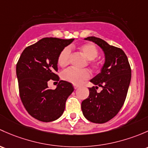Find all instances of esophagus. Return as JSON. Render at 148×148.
<instances>
[{
    "label": "esophagus",
    "mask_w": 148,
    "mask_h": 148,
    "mask_svg": "<svg viewBox=\"0 0 148 148\" xmlns=\"http://www.w3.org/2000/svg\"><path fill=\"white\" fill-rule=\"evenodd\" d=\"M73 87H74V88H75V89H77V88H78V87H79V85H75V84H73Z\"/></svg>",
    "instance_id": "obj_1"
}]
</instances>
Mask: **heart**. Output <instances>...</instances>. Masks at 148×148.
Instances as JSON below:
<instances>
[{
	"instance_id": "1",
	"label": "heart",
	"mask_w": 148,
	"mask_h": 148,
	"mask_svg": "<svg viewBox=\"0 0 148 148\" xmlns=\"http://www.w3.org/2000/svg\"><path fill=\"white\" fill-rule=\"evenodd\" d=\"M80 52L83 56L89 60L88 63L93 68H99L100 63L96 60L98 55V50L95 45L92 43H85L79 47ZM71 57V50L68 47L63 48L58 58V63L60 66L63 67L68 65ZM90 77V72L88 69L77 70L73 68H69L62 73V78L73 84H80L83 80H88Z\"/></svg>"
}]
</instances>
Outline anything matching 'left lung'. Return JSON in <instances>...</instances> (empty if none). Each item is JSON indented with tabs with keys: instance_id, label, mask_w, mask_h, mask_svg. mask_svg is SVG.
<instances>
[{
	"instance_id": "8db88e82",
	"label": "left lung",
	"mask_w": 148,
	"mask_h": 148,
	"mask_svg": "<svg viewBox=\"0 0 148 148\" xmlns=\"http://www.w3.org/2000/svg\"><path fill=\"white\" fill-rule=\"evenodd\" d=\"M104 51L106 61L101 72L90 80L96 86L89 88V96L81 103L83 115L94 123H105L113 118L123 107L131 80L127 56L120 48L109 45L99 38L88 37ZM103 90L97 93L98 86Z\"/></svg>"
}]
</instances>
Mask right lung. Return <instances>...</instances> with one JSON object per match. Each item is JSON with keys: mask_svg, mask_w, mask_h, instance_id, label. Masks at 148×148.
<instances>
[{"mask_svg": "<svg viewBox=\"0 0 148 148\" xmlns=\"http://www.w3.org/2000/svg\"><path fill=\"white\" fill-rule=\"evenodd\" d=\"M73 40L44 38L25 48L16 64L21 101L27 112L40 121L47 123L60 118L74 90L72 84L64 80H60L55 90L47 86L50 79L59 81L58 58Z\"/></svg>", "mask_w": 148, "mask_h": 148, "instance_id": "right-lung-1", "label": "right lung"}]
</instances>
